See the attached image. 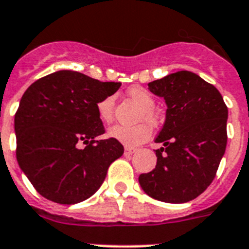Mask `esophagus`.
<instances>
[{"label": "esophagus", "mask_w": 249, "mask_h": 249, "mask_svg": "<svg viewBox=\"0 0 249 249\" xmlns=\"http://www.w3.org/2000/svg\"><path fill=\"white\" fill-rule=\"evenodd\" d=\"M135 152H137V149H135V148H129V147L125 148V154H126V156H130V154L135 153Z\"/></svg>", "instance_id": "34e87169"}]
</instances>
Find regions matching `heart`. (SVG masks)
Listing matches in <instances>:
<instances>
[{
  "label": "heart",
  "instance_id": "1",
  "mask_svg": "<svg viewBox=\"0 0 249 249\" xmlns=\"http://www.w3.org/2000/svg\"><path fill=\"white\" fill-rule=\"evenodd\" d=\"M128 95L130 99L134 100L142 106L139 112V120L149 121L150 124H158L160 121V114L156 110V100L153 95L143 89L141 86H135L128 89ZM97 114L104 123H111L114 119L115 108V96L108 95L97 102ZM108 137H111L115 141L120 142L128 147H135L139 144L147 142L152 135V126L148 123H141V124L126 126V125H114L108 129Z\"/></svg>",
  "mask_w": 249,
  "mask_h": 249
}]
</instances>
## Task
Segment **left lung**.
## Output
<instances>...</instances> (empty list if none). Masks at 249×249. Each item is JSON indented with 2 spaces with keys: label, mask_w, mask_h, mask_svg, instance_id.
Segmentation results:
<instances>
[{
  "label": "left lung",
  "mask_w": 249,
  "mask_h": 249,
  "mask_svg": "<svg viewBox=\"0 0 249 249\" xmlns=\"http://www.w3.org/2000/svg\"><path fill=\"white\" fill-rule=\"evenodd\" d=\"M148 89L166 100V121L156 138L164 147L139 183L160 201H191L213 182L224 156L228 107L214 86L189 71L149 82Z\"/></svg>",
  "instance_id": "left-lung-1"
}]
</instances>
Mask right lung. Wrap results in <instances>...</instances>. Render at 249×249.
Masks as SVG:
<instances>
[{
  "mask_svg": "<svg viewBox=\"0 0 249 249\" xmlns=\"http://www.w3.org/2000/svg\"><path fill=\"white\" fill-rule=\"evenodd\" d=\"M120 86L76 71H58L25 91L15 114L16 158L45 199L67 205L89 199L110 164L123 156L120 142L96 141L105 133L97 102Z\"/></svg>",
  "mask_w": 249,
  "mask_h": 249,
  "instance_id": "right-lung-1",
  "label": "right lung"
}]
</instances>
